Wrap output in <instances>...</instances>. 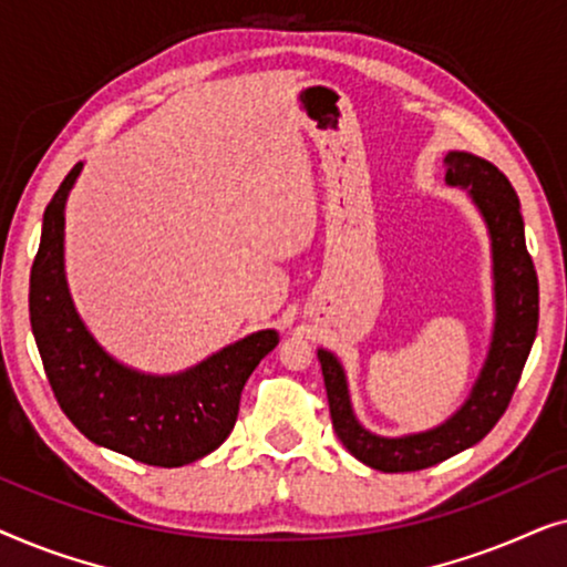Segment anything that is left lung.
Instances as JSON below:
<instances>
[{
	"label": "left lung",
	"instance_id": "left-lung-1",
	"mask_svg": "<svg viewBox=\"0 0 567 567\" xmlns=\"http://www.w3.org/2000/svg\"><path fill=\"white\" fill-rule=\"evenodd\" d=\"M446 185L464 188L483 216L493 255V336L487 359L472 384L470 398L444 423L405 436H379L359 423L343 363L317 348L332 429L355 460L379 472H415L483 441L506 413L524 363L529 359L539 322L537 270L526 252L522 204L498 167L470 152L446 154Z\"/></svg>",
	"mask_w": 567,
	"mask_h": 567
}]
</instances>
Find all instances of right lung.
I'll use <instances>...</instances> for the list:
<instances>
[{
    "mask_svg": "<svg viewBox=\"0 0 567 567\" xmlns=\"http://www.w3.org/2000/svg\"><path fill=\"white\" fill-rule=\"evenodd\" d=\"M82 162L43 214L30 268V324L61 410L92 444L152 467H183L212 454L235 429L239 394L278 346L258 330L177 374H146L113 359L76 312L64 270V208Z\"/></svg>",
    "mask_w": 567,
    "mask_h": 567,
    "instance_id": "right-lung-1",
    "label": "right lung"
}]
</instances>
